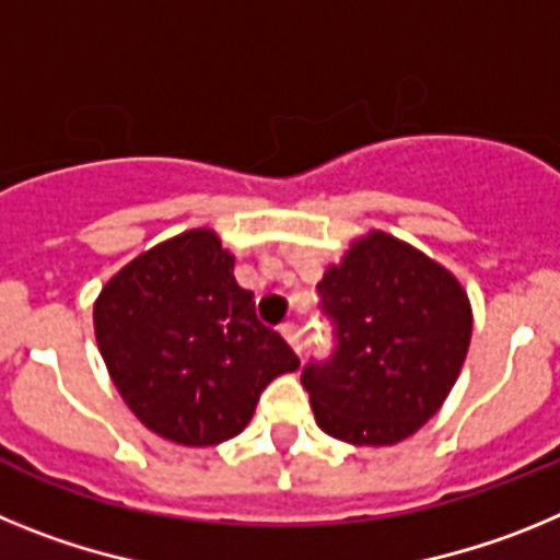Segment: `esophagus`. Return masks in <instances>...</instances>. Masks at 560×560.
I'll list each match as a JSON object with an SVG mask.
<instances>
[{
    "label": "esophagus",
    "instance_id": "obj_1",
    "mask_svg": "<svg viewBox=\"0 0 560 560\" xmlns=\"http://www.w3.org/2000/svg\"><path fill=\"white\" fill-rule=\"evenodd\" d=\"M280 334H283L285 339H289V345L296 350V353L303 350V328H300V325H296V323H285L283 328H280Z\"/></svg>",
    "mask_w": 560,
    "mask_h": 560
}]
</instances>
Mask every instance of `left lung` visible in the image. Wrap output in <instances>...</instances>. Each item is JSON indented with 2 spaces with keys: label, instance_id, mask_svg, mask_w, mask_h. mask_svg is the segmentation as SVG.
Instances as JSON below:
<instances>
[{
  "label": "left lung",
  "instance_id": "8db88e82",
  "mask_svg": "<svg viewBox=\"0 0 560 560\" xmlns=\"http://www.w3.org/2000/svg\"><path fill=\"white\" fill-rule=\"evenodd\" d=\"M316 291L336 341L303 368L319 429L355 446H393L418 432L452 393L471 341V305L457 280L373 232Z\"/></svg>",
  "mask_w": 560,
  "mask_h": 560
}]
</instances>
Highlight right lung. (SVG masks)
<instances>
[{"mask_svg":"<svg viewBox=\"0 0 560 560\" xmlns=\"http://www.w3.org/2000/svg\"><path fill=\"white\" fill-rule=\"evenodd\" d=\"M232 266L215 232L190 230L131 260L95 303L114 387L151 432L182 446L241 434L269 381L300 368Z\"/></svg>","mask_w":560,"mask_h":560,"instance_id":"obj_1","label":"right lung"}]
</instances>
